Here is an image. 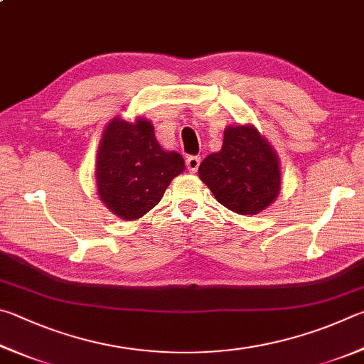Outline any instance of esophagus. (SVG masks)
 <instances>
[{
	"label": "esophagus",
	"mask_w": 364,
	"mask_h": 364,
	"mask_svg": "<svg viewBox=\"0 0 364 364\" xmlns=\"http://www.w3.org/2000/svg\"><path fill=\"white\" fill-rule=\"evenodd\" d=\"M200 163H201V158H200V156H188V158L186 159V166H187V169H188L190 172H196V171H198Z\"/></svg>",
	"instance_id": "34e87169"
}]
</instances>
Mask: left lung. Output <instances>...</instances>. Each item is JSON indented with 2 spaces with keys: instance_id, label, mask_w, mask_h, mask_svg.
<instances>
[{
  "instance_id": "1",
  "label": "left lung",
  "mask_w": 364,
  "mask_h": 364,
  "mask_svg": "<svg viewBox=\"0 0 364 364\" xmlns=\"http://www.w3.org/2000/svg\"><path fill=\"white\" fill-rule=\"evenodd\" d=\"M200 178L230 211L257 214L279 193V166L272 146L252 126H228L219 153L203 159Z\"/></svg>"
}]
</instances>
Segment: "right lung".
I'll list each match as a JSON object with an SVG mask.
<instances>
[{
    "label": "right lung",
    "mask_w": 364,
    "mask_h": 364,
    "mask_svg": "<svg viewBox=\"0 0 364 364\" xmlns=\"http://www.w3.org/2000/svg\"><path fill=\"white\" fill-rule=\"evenodd\" d=\"M183 158L161 149L150 121L114 118L100 140L95 178L100 200L119 218L134 220L155 208Z\"/></svg>",
    "instance_id": "obj_1"
}]
</instances>
